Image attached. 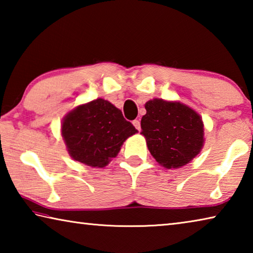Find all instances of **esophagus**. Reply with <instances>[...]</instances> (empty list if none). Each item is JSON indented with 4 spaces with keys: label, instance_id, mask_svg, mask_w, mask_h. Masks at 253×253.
I'll use <instances>...</instances> for the list:
<instances>
[{
    "label": "esophagus",
    "instance_id": "esophagus-1",
    "mask_svg": "<svg viewBox=\"0 0 253 253\" xmlns=\"http://www.w3.org/2000/svg\"><path fill=\"white\" fill-rule=\"evenodd\" d=\"M132 125L135 126V128L137 130H140V123L139 121H137V119H135V121H132Z\"/></svg>",
    "mask_w": 253,
    "mask_h": 253
}]
</instances>
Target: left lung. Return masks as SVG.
<instances>
[{
  "label": "left lung",
  "instance_id": "left-lung-1",
  "mask_svg": "<svg viewBox=\"0 0 253 253\" xmlns=\"http://www.w3.org/2000/svg\"><path fill=\"white\" fill-rule=\"evenodd\" d=\"M140 122L153 157L166 169L187 164L203 146V123L200 115L181 102L153 99L146 102Z\"/></svg>",
  "mask_w": 253,
  "mask_h": 253
}]
</instances>
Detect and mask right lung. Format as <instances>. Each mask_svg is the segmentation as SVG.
<instances>
[{"label":"right lung","instance_id":"add662e5","mask_svg":"<svg viewBox=\"0 0 253 253\" xmlns=\"http://www.w3.org/2000/svg\"><path fill=\"white\" fill-rule=\"evenodd\" d=\"M61 131L75 161L92 168H104L117 156L123 143L137 129L124 118L121 110L99 98L68 114Z\"/></svg>","mask_w":253,"mask_h":253}]
</instances>
